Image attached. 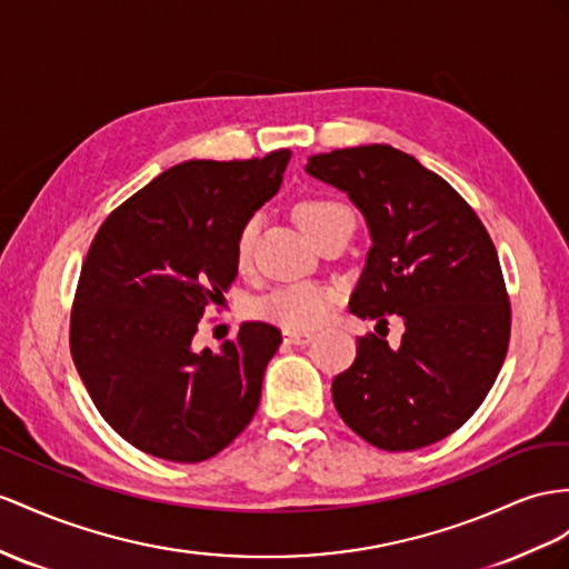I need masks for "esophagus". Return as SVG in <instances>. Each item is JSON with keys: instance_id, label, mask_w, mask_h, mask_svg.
<instances>
[{"instance_id": "obj_1", "label": "esophagus", "mask_w": 569, "mask_h": 569, "mask_svg": "<svg viewBox=\"0 0 569 569\" xmlns=\"http://www.w3.org/2000/svg\"><path fill=\"white\" fill-rule=\"evenodd\" d=\"M283 339H286L288 343L302 346V343H310V341H312V331H296V329H286V331H283Z\"/></svg>"}]
</instances>
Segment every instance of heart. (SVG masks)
<instances>
[{
    "mask_svg": "<svg viewBox=\"0 0 569 569\" xmlns=\"http://www.w3.org/2000/svg\"><path fill=\"white\" fill-rule=\"evenodd\" d=\"M293 216L308 238H312L315 232L322 230L325 226L339 221V218H351L353 221L351 211L333 199H302L296 203ZM252 238H254V221L244 223L238 236L236 259L240 267H244L247 261H250ZM333 298H337V293H333L329 286H319V283L279 286L273 288L269 296L259 300L257 315L261 319H267V322L302 331L325 322L333 305Z\"/></svg>",
    "mask_w": 569,
    "mask_h": 569,
    "instance_id": "heart-1",
    "label": "heart"
}]
</instances>
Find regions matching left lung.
<instances>
[{
	"instance_id": "8db88e82",
	"label": "left lung",
	"mask_w": 569,
	"mask_h": 569,
	"mask_svg": "<svg viewBox=\"0 0 569 569\" xmlns=\"http://www.w3.org/2000/svg\"><path fill=\"white\" fill-rule=\"evenodd\" d=\"M305 172L341 189L372 247L351 312L403 319V337L358 339L353 366L333 377L343 423L387 451L428 447L473 416L509 343V300L495 244L440 174L387 143L308 158Z\"/></svg>"
}]
</instances>
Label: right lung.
Returning a JSON list of instances; mask_svg holds the SVG:
<instances>
[{
  "label": "right lung",
  "mask_w": 569,
  "mask_h": 569,
  "mask_svg": "<svg viewBox=\"0 0 569 569\" xmlns=\"http://www.w3.org/2000/svg\"><path fill=\"white\" fill-rule=\"evenodd\" d=\"M288 149L250 160H184L100 226L71 312V358L110 428L146 455L197 463L250 423L281 331L244 322L194 351L209 305L236 281L244 223L279 192Z\"/></svg>",
  "instance_id": "obj_1"
}]
</instances>
